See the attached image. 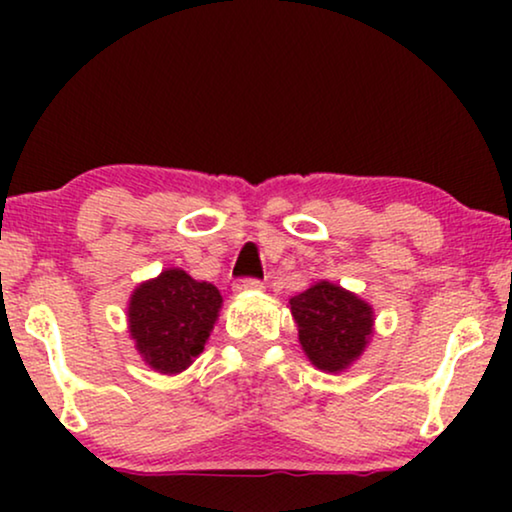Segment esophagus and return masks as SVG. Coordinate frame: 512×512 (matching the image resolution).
<instances>
[{
  "instance_id": "34e87169",
  "label": "esophagus",
  "mask_w": 512,
  "mask_h": 512,
  "mask_svg": "<svg viewBox=\"0 0 512 512\" xmlns=\"http://www.w3.org/2000/svg\"><path fill=\"white\" fill-rule=\"evenodd\" d=\"M263 286V282L261 279H256V277H242V279H237L235 282V291H254V289H261Z\"/></svg>"
}]
</instances>
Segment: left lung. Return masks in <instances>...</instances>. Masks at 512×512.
Here are the masks:
<instances>
[{
	"mask_svg": "<svg viewBox=\"0 0 512 512\" xmlns=\"http://www.w3.org/2000/svg\"><path fill=\"white\" fill-rule=\"evenodd\" d=\"M298 340L319 370L338 373L363 352L373 333V307L331 282L289 300Z\"/></svg>",
	"mask_w": 512,
	"mask_h": 512,
	"instance_id": "obj_1",
	"label": "left lung"
}]
</instances>
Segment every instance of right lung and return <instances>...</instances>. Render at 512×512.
Segmentation results:
<instances>
[{
  "instance_id": "add662e5",
  "label": "right lung",
  "mask_w": 512,
  "mask_h": 512,
  "mask_svg": "<svg viewBox=\"0 0 512 512\" xmlns=\"http://www.w3.org/2000/svg\"><path fill=\"white\" fill-rule=\"evenodd\" d=\"M221 293L184 270L160 272L130 298V335L139 354L160 373H181L205 349L219 317Z\"/></svg>"
}]
</instances>
